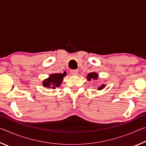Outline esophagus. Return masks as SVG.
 Masks as SVG:
<instances>
[{"label":"esophagus","mask_w":146,"mask_h":146,"mask_svg":"<svg viewBox=\"0 0 146 146\" xmlns=\"http://www.w3.org/2000/svg\"><path fill=\"white\" fill-rule=\"evenodd\" d=\"M78 71L77 70H71V75H78Z\"/></svg>","instance_id":"obj_1"}]
</instances>
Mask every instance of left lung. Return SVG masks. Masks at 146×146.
I'll return each instance as SVG.
<instances>
[{"instance_id":"obj_1","label":"left lung","mask_w":146,"mask_h":146,"mask_svg":"<svg viewBox=\"0 0 146 146\" xmlns=\"http://www.w3.org/2000/svg\"><path fill=\"white\" fill-rule=\"evenodd\" d=\"M98 78V74L95 72H92V73H90L88 74V76H87V79L88 80L90 81L91 80H97ZM105 85L104 84H102L101 86H100L99 88H98V90H102L105 88Z\"/></svg>"}]
</instances>
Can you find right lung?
<instances>
[{"label":"right lung","instance_id":"obj_1","mask_svg":"<svg viewBox=\"0 0 146 146\" xmlns=\"http://www.w3.org/2000/svg\"><path fill=\"white\" fill-rule=\"evenodd\" d=\"M66 75V73H53L48 78L43 81L42 85L48 88L55 89L59 87L63 81V78Z\"/></svg>","mask_w":146,"mask_h":146}]
</instances>
